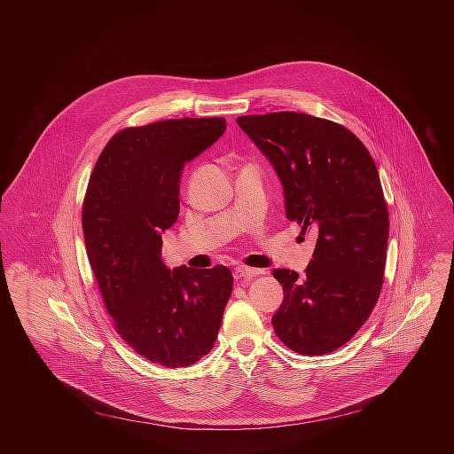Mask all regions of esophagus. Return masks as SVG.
I'll return each instance as SVG.
<instances>
[{"instance_id":"34e87169","label":"esophagus","mask_w":454,"mask_h":454,"mask_svg":"<svg viewBox=\"0 0 454 454\" xmlns=\"http://www.w3.org/2000/svg\"><path fill=\"white\" fill-rule=\"evenodd\" d=\"M260 274H265V270H262V269H252V267H247V265H238V267H234V278L239 279V281H250L252 278L260 276Z\"/></svg>"}]
</instances>
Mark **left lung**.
Masks as SVG:
<instances>
[{
    "instance_id": "left-lung-1",
    "label": "left lung",
    "mask_w": 454,
    "mask_h": 454,
    "mask_svg": "<svg viewBox=\"0 0 454 454\" xmlns=\"http://www.w3.org/2000/svg\"><path fill=\"white\" fill-rule=\"evenodd\" d=\"M272 162L286 216L318 239L301 278L274 269L283 302L272 317L281 342L299 355H326L371 317L387 265L389 216L365 145L344 126L297 112L238 117Z\"/></svg>"
}]
</instances>
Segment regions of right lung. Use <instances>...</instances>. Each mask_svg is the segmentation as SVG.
Segmentation results:
<instances>
[{
    "label": "right lung",
    "instance_id": "1",
    "mask_svg": "<svg viewBox=\"0 0 454 454\" xmlns=\"http://www.w3.org/2000/svg\"><path fill=\"white\" fill-rule=\"evenodd\" d=\"M227 129L225 119H169L119 130L83 197L87 259L117 333L169 369L189 367L216 340L232 294L229 267L169 270L162 236L180 213V175Z\"/></svg>",
    "mask_w": 454,
    "mask_h": 454
}]
</instances>
